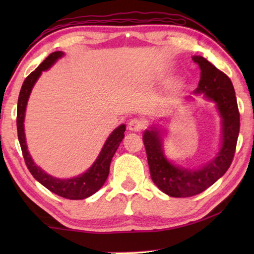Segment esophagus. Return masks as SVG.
I'll return each instance as SVG.
<instances>
[{"instance_id": "esophagus-1", "label": "esophagus", "mask_w": 254, "mask_h": 254, "mask_svg": "<svg viewBox=\"0 0 254 254\" xmlns=\"http://www.w3.org/2000/svg\"><path fill=\"white\" fill-rule=\"evenodd\" d=\"M145 127V122L142 119H133L128 123V130L134 131V132H140Z\"/></svg>"}]
</instances>
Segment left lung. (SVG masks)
Returning <instances> with one entry per match:
<instances>
[{
	"mask_svg": "<svg viewBox=\"0 0 254 254\" xmlns=\"http://www.w3.org/2000/svg\"><path fill=\"white\" fill-rule=\"evenodd\" d=\"M200 69L196 93L217 104L223 122V143L217 157L199 170L178 168L167 160L161 150L160 134L157 130L144 132L150 175L159 189L171 197H190L200 194L220 179L233 161L240 132V112L235 91L229 76L217 69L200 56L192 57Z\"/></svg>",
	"mask_w": 254,
	"mask_h": 254,
	"instance_id": "1",
	"label": "left lung"
}]
</instances>
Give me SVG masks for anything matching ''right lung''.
I'll return each mask as SVG.
<instances>
[{"label": "right lung", "mask_w": 254, "mask_h": 254, "mask_svg": "<svg viewBox=\"0 0 254 254\" xmlns=\"http://www.w3.org/2000/svg\"><path fill=\"white\" fill-rule=\"evenodd\" d=\"M64 54L62 51H55V53L50 54L44 62H42L38 68H36L31 74H30L27 78L24 79L22 87L19 94L18 100V110H16V127H18V139L21 145V150H22V154L24 158V162L27 165L28 169L31 175L36 178L41 185L49 189L50 191L55 192L56 195L67 199H84L87 197L92 196L93 194L100 189L103 185H104L105 180L110 173V165L111 160L113 158L115 151H117L120 143H121L122 139L124 137V131H126V126L122 124L118 128L112 132V134L106 140V142L103 147L100 156L94 162V165L89 168L84 175L78 176L76 178L71 179H58L55 177H51L48 174H46L44 170L39 167L34 165L31 157L28 152L27 143H25V136H24V127H23V121H24V113H25V106H27V102L31 89L33 87L34 83L39 78L42 70L48 69L49 67L57 60L62 57Z\"/></svg>", "instance_id": "add662e5"}]
</instances>
